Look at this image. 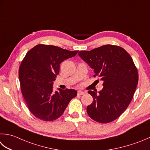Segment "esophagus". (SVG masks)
I'll return each instance as SVG.
<instances>
[{
    "label": "esophagus",
    "mask_w": 150,
    "mask_h": 150,
    "mask_svg": "<svg viewBox=\"0 0 150 150\" xmlns=\"http://www.w3.org/2000/svg\"><path fill=\"white\" fill-rule=\"evenodd\" d=\"M86 93V92H83V91H78V95H83Z\"/></svg>",
    "instance_id": "esophagus-1"
}]
</instances>
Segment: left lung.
Listing matches in <instances>:
<instances>
[{
	"label": "left lung",
	"instance_id": "obj_1",
	"mask_svg": "<svg viewBox=\"0 0 150 150\" xmlns=\"http://www.w3.org/2000/svg\"><path fill=\"white\" fill-rule=\"evenodd\" d=\"M78 54L93 69V77L103 81L100 92H88L93 97L86 108L88 114L102 124L114 121L127 108L137 88L139 75L133 59L124 49L112 45Z\"/></svg>",
	"mask_w": 150,
	"mask_h": 150
}]
</instances>
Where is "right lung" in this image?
I'll return each instance as SVG.
<instances>
[{
  "mask_svg": "<svg viewBox=\"0 0 150 150\" xmlns=\"http://www.w3.org/2000/svg\"><path fill=\"white\" fill-rule=\"evenodd\" d=\"M78 51L39 44L26 53L19 67V78L28 109L37 118L49 122L59 118L77 95L73 89L54 91L53 82L59 74L60 63Z\"/></svg>",
  "mask_w": 150,
  "mask_h": 150,
  "instance_id": "1",
  "label": "right lung"
}]
</instances>
